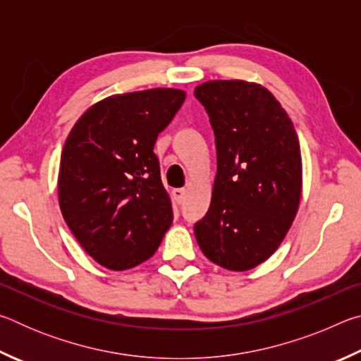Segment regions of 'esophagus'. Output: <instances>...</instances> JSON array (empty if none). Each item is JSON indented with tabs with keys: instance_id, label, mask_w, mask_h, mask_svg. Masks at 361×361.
I'll return each mask as SVG.
<instances>
[{
	"instance_id": "obj_1",
	"label": "esophagus",
	"mask_w": 361,
	"mask_h": 361,
	"mask_svg": "<svg viewBox=\"0 0 361 361\" xmlns=\"http://www.w3.org/2000/svg\"><path fill=\"white\" fill-rule=\"evenodd\" d=\"M172 195H173L175 202L181 204L183 199H185V195H186V189L185 188H176V189H173V191H172Z\"/></svg>"
}]
</instances>
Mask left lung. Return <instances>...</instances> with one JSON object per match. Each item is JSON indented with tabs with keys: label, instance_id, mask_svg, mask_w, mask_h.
Listing matches in <instances>:
<instances>
[{
	"label": "left lung",
	"instance_id": "left-lung-1",
	"mask_svg": "<svg viewBox=\"0 0 361 361\" xmlns=\"http://www.w3.org/2000/svg\"><path fill=\"white\" fill-rule=\"evenodd\" d=\"M216 145V178L195 239L212 262L248 271L279 248L296 216L301 148L282 105L259 84L232 79L195 87Z\"/></svg>",
	"mask_w": 361,
	"mask_h": 361
}]
</instances>
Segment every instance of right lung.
<instances>
[{"instance_id": "1", "label": "right lung", "mask_w": 361, "mask_h": 361, "mask_svg": "<svg viewBox=\"0 0 361 361\" xmlns=\"http://www.w3.org/2000/svg\"><path fill=\"white\" fill-rule=\"evenodd\" d=\"M185 99L178 89L111 95L90 106L66 138L60 210L76 240L103 267L142 264L173 221L154 145Z\"/></svg>"}]
</instances>
